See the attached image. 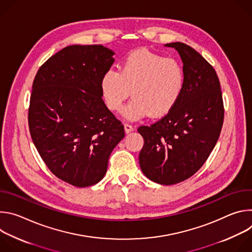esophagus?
Listing matches in <instances>:
<instances>
[{
	"label": "esophagus",
	"instance_id": "1",
	"mask_svg": "<svg viewBox=\"0 0 252 252\" xmlns=\"http://www.w3.org/2000/svg\"><path fill=\"white\" fill-rule=\"evenodd\" d=\"M125 130H126V133H128V132L133 130V126L131 125H129V124H125Z\"/></svg>",
	"mask_w": 252,
	"mask_h": 252
}]
</instances>
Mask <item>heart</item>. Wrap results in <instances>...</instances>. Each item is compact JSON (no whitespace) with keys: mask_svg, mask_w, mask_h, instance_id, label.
Segmentation results:
<instances>
[{"mask_svg":"<svg viewBox=\"0 0 252 252\" xmlns=\"http://www.w3.org/2000/svg\"><path fill=\"white\" fill-rule=\"evenodd\" d=\"M185 70L176 59L164 58L149 50L129 54L120 71L109 68L100 80L107 107L121 112L131 92L133 97L124 112L129 121L152 115L166 116L177 103L185 86Z\"/></svg>","mask_w":252,"mask_h":252,"instance_id":"heart-1","label":"heart"}]
</instances>
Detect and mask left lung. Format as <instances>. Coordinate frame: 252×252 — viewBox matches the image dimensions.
<instances>
[{
  "label": "left lung",
  "instance_id": "1",
  "mask_svg": "<svg viewBox=\"0 0 252 252\" xmlns=\"http://www.w3.org/2000/svg\"><path fill=\"white\" fill-rule=\"evenodd\" d=\"M165 46L174 48L182 57L185 86L170 113L137 128L145 139L138 159L151 181L170 186L192 176L206 161L220 137L224 107L213 66L184 43Z\"/></svg>",
  "mask_w": 252,
  "mask_h": 252
}]
</instances>
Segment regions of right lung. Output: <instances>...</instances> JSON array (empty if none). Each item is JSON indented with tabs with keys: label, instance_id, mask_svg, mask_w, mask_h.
Returning a JSON list of instances; mask_svg holds the SVG:
<instances>
[{
	"label": "right lung",
	"instance_id": "obj_1",
	"mask_svg": "<svg viewBox=\"0 0 252 252\" xmlns=\"http://www.w3.org/2000/svg\"><path fill=\"white\" fill-rule=\"evenodd\" d=\"M113 55L100 45L65 47L32 82L28 121L33 145L57 177L77 188L101 181L125 136L124 125L101 98L100 80Z\"/></svg>",
	"mask_w": 252,
	"mask_h": 252
}]
</instances>
